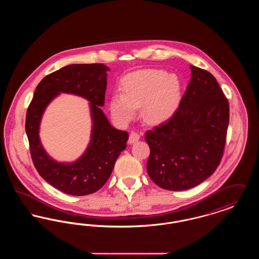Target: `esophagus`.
I'll use <instances>...</instances> for the list:
<instances>
[{"label": "esophagus", "instance_id": "34e87169", "mask_svg": "<svg viewBox=\"0 0 259 259\" xmlns=\"http://www.w3.org/2000/svg\"><path fill=\"white\" fill-rule=\"evenodd\" d=\"M140 140V135L136 132H131V134L129 136V140H128V144L129 145H133L136 142H138Z\"/></svg>", "mask_w": 259, "mask_h": 259}]
</instances>
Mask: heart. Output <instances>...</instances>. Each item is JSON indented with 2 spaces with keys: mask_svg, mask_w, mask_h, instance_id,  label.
Returning <instances> with one entry per match:
<instances>
[{
  "mask_svg": "<svg viewBox=\"0 0 259 259\" xmlns=\"http://www.w3.org/2000/svg\"><path fill=\"white\" fill-rule=\"evenodd\" d=\"M181 101L182 85L177 75L160 70H145L124 76L122 92L111 95L109 107L118 123H128L136 109L141 107L146 122L159 124L172 117Z\"/></svg>",
  "mask_w": 259,
  "mask_h": 259,
  "instance_id": "heart-1",
  "label": "heart"
}]
</instances>
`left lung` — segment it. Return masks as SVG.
<instances>
[{
    "label": "left lung",
    "instance_id": "obj_1",
    "mask_svg": "<svg viewBox=\"0 0 259 259\" xmlns=\"http://www.w3.org/2000/svg\"><path fill=\"white\" fill-rule=\"evenodd\" d=\"M191 78L172 117L149 130V178L161 188L181 191L210 177L222 160L229 104L215 77L190 66Z\"/></svg>",
    "mask_w": 259,
    "mask_h": 259
}]
</instances>
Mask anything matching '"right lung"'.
<instances>
[{
  "mask_svg": "<svg viewBox=\"0 0 259 259\" xmlns=\"http://www.w3.org/2000/svg\"><path fill=\"white\" fill-rule=\"evenodd\" d=\"M104 64H72L47 75L37 84L27 114L25 130L31 156L40 177L62 192L82 196L96 192L110 178L114 163L126 148L128 133L111 126L100 107L105 104L107 76ZM61 93L87 99L92 134L85 152L73 162L53 160L39 138L41 118L50 103Z\"/></svg>",
  "mask_w": 259,
  "mask_h": 259,
  "instance_id": "1",
  "label": "right lung"
}]
</instances>
